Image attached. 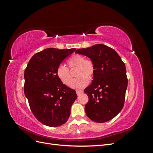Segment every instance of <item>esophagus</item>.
Segmentation results:
<instances>
[{
  "instance_id": "34e87169",
  "label": "esophagus",
  "mask_w": 153,
  "mask_h": 153,
  "mask_svg": "<svg viewBox=\"0 0 153 153\" xmlns=\"http://www.w3.org/2000/svg\"><path fill=\"white\" fill-rule=\"evenodd\" d=\"M76 94L78 96V95H80V94L83 93V91H76Z\"/></svg>"
}]
</instances>
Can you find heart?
Instances as JSON below:
<instances>
[{
    "label": "heart",
    "mask_w": 153,
    "mask_h": 153,
    "mask_svg": "<svg viewBox=\"0 0 153 153\" xmlns=\"http://www.w3.org/2000/svg\"><path fill=\"white\" fill-rule=\"evenodd\" d=\"M69 68L76 69L75 76L78 77L73 82L71 72L65 66L61 64L57 69V76L61 82L67 86H70L74 89H80L85 87L89 80L92 79L95 73V67L93 62L90 60H85L80 55H75L69 59L68 61Z\"/></svg>",
    "instance_id": "heart-1"
}]
</instances>
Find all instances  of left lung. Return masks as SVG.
<instances>
[{
	"instance_id": "left-lung-1",
	"label": "left lung",
	"mask_w": 153,
	"mask_h": 153,
	"mask_svg": "<svg viewBox=\"0 0 153 153\" xmlns=\"http://www.w3.org/2000/svg\"><path fill=\"white\" fill-rule=\"evenodd\" d=\"M75 53L89 57L95 67L91 84L84 90L89 97L86 115L96 123L108 121L123 108L128 86L125 64L114 49L103 44L78 49Z\"/></svg>"
}]
</instances>
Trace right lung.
Instances as JSON below:
<instances>
[{
    "mask_svg": "<svg viewBox=\"0 0 153 153\" xmlns=\"http://www.w3.org/2000/svg\"><path fill=\"white\" fill-rule=\"evenodd\" d=\"M75 48H48L34 54L24 72V92L32 112L39 122L50 127L65 123L77 98L76 91L57 76V69Z\"/></svg>",
    "mask_w": 153,
    "mask_h": 153,
    "instance_id": "1",
    "label": "right lung"
}]
</instances>
